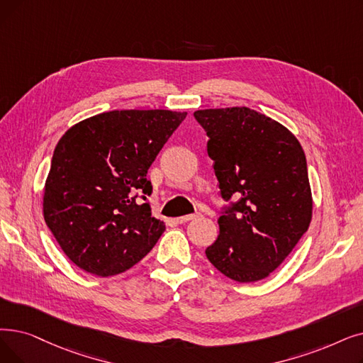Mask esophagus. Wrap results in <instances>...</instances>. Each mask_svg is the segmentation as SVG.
Returning a JSON list of instances; mask_svg holds the SVG:
<instances>
[{
  "label": "esophagus",
  "instance_id": "esophagus-1",
  "mask_svg": "<svg viewBox=\"0 0 363 363\" xmlns=\"http://www.w3.org/2000/svg\"><path fill=\"white\" fill-rule=\"evenodd\" d=\"M200 216V213H193V215H185V216H178L175 218V220L178 224H185L188 223V220H193V219H197Z\"/></svg>",
  "mask_w": 363,
  "mask_h": 363
}]
</instances>
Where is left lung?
Instances as JSON below:
<instances>
[{
  "label": "left lung",
  "mask_w": 363,
  "mask_h": 363,
  "mask_svg": "<svg viewBox=\"0 0 363 363\" xmlns=\"http://www.w3.org/2000/svg\"><path fill=\"white\" fill-rule=\"evenodd\" d=\"M208 154L225 200L219 235L206 249L218 272L250 283L269 277L286 259L313 215L304 150L279 121L246 106L199 109Z\"/></svg>",
  "instance_id": "8db88e82"
}]
</instances>
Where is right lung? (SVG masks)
I'll use <instances>...</instances> for the list:
<instances>
[{"label": "right lung", "mask_w": 363, "mask_h": 363, "mask_svg": "<svg viewBox=\"0 0 363 363\" xmlns=\"http://www.w3.org/2000/svg\"><path fill=\"white\" fill-rule=\"evenodd\" d=\"M186 113L123 109L89 117L59 139L43 215L65 255L109 277L132 269L166 230L147 201V173Z\"/></svg>", "instance_id": "obj_1"}]
</instances>
